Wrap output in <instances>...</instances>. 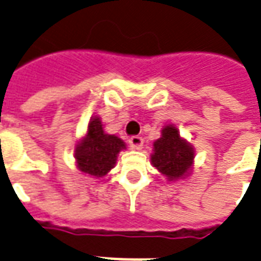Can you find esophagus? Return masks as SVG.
Listing matches in <instances>:
<instances>
[{"mask_svg":"<svg viewBox=\"0 0 261 261\" xmlns=\"http://www.w3.org/2000/svg\"><path fill=\"white\" fill-rule=\"evenodd\" d=\"M143 144H144L143 137L133 136L129 139V145H130V148L132 149H141L143 148Z\"/></svg>","mask_w":261,"mask_h":261,"instance_id":"obj_1","label":"esophagus"}]
</instances>
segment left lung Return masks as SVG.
Wrapping results in <instances>:
<instances>
[{
    "label": "left lung",
    "instance_id": "obj_1",
    "mask_svg": "<svg viewBox=\"0 0 261 261\" xmlns=\"http://www.w3.org/2000/svg\"><path fill=\"white\" fill-rule=\"evenodd\" d=\"M151 163L169 182L188 178L193 171L195 148L179 135L174 124H166L161 130V137L153 141Z\"/></svg>",
    "mask_w": 261,
    "mask_h": 261
}]
</instances>
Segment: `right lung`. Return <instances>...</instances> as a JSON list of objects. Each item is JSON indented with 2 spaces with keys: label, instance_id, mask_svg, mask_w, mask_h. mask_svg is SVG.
I'll use <instances>...</instances> for the list:
<instances>
[{
  "label": "right lung",
  "instance_id": "add662e5",
  "mask_svg": "<svg viewBox=\"0 0 261 261\" xmlns=\"http://www.w3.org/2000/svg\"><path fill=\"white\" fill-rule=\"evenodd\" d=\"M100 117H91L86 132L74 144V163L79 171L92 178L108 175L117 163L118 153L126 144L116 135L105 132Z\"/></svg>",
  "mask_w": 261,
  "mask_h": 261
}]
</instances>
